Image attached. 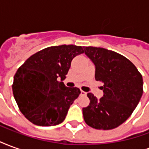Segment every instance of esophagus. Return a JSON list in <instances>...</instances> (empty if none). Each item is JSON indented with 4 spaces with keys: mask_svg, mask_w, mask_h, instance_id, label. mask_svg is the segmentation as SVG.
Wrapping results in <instances>:
<instances>
[{
    "mask_svg": "<svg viewBox=\"0 0 149 149\" xmlns=\"http://www.w3.org/2000/svg\"><path fill=\"white\" fill-rule=\"evenodd\" d=\"M81 96H86L87 95V93H85V92H84V91H81Z\"/></svg>",
    "mask_w": 149,
    "mask_h": 149,
    "instance_id": "34e87169",
    "label": "esophagus"
}]
</instances>
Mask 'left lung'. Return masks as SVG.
I'll use <instances>...</instances> for the list:
<instances>
[{"label": "left lung", "instance_id": "left-lung-1", "mask_svg": "<svg viewBox=\"0 0 149 149\" xmlns=\"http://www.w3.org/2000/svg\"><path fill=\"white\" fill-rule=\"evenodd\" d=\"M84 49L96 66V81L104 84L100 100L87 94L90 103L83 108L84 121L96 129L116 128L132 115L141 100L142 75L128 59L114 51L92 46Z\"/></svg>", "mask_w": 149, "mask_h": 149}]
</instances>
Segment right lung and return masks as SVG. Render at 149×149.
Listing matches in <instances>:
<instances>
[{
  "label": "right lung",
  "mask_w": 149,
  "mask_h": 149,
  "mask_svg": "<svg viewBox=\"0 0 149 149\" xmlns=\"http://www.w3.org/2000/svg\"><path fill=\"white\" fill-rule=\"evenodd\" d=\"M81 53V46H51L31 56L18 68L13 93L20 111L33 124L52 126L64 121L81 90L65 87L62 81L72 59Z\"/></svg>",
  "instance_id": "1"
}]
</instances>
